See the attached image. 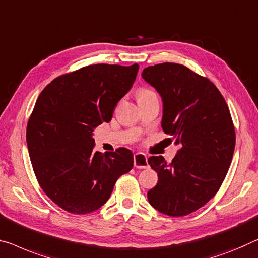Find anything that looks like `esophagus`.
<instances>
[{
	"label": "esophagus",
	"instance_id": "obj_1",
	"mask_svg": "<svg viewBox=\"0 0 258 258\" xmlns=\"http://www.w3.org/2000/svg\"><path fill=\"white\" fill-rule=\"evenodd\" d=\"M134 166L136 168H146L149 166L148 164V157L146 154L138 152L134 156Z\"/></svg>",
	"mask_w": 258,
	"mask_h": 258
}]
</instances>
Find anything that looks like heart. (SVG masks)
<instances>
[{
    "instance_id": "1",
    "label": "heart",
    "mask_w": 258,
    "mask_h": 258,
    "mask_svg": "<svg viewBox=\"0 0 258 258\" xmlns=\"http://www.w3.org/2000/svg\"><path fill=\"white\" fill-rule=\"evenodd\" d=\"M151 94H154L152 91H150V90H141L140 92H138V98L145 97V96H151Z\"/></svg>"
}]
</instances>
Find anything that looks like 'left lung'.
<instances>
[{
    "label": "left lung",
    "instance_id": "1",
    "mask_svg": "<svg viewBox=\"0 0 258 258\" xmlns=\"http://www.w3.org/2000/svg\"><path fill=\"white\" fill-rule=\"evenodd\" d=\"M142 77L162 99L165 134L181 145L170 164L161 156L148 159L158 174L148 200L164 215L187 216L216 195L228 172L235 148L231 113L216 85L187 67L160 63Z\"/></svg>",
    "mask_w": 258,
    "mask_h": 258
}]
</instances>
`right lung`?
Instances as JSON below:
<instances>
[{
  "label": "right lung",
  "mask_w": 258,
  "mask_h": 258,
  "mask_svg": "<svg viewBox=\"0 0 258 258\" xmlns=\"http://www.w3.org/2000/svg\"><path fill=\"white\" fill-rule=\"evenodd\" d=\"M140 66L93 64L51 81L35 102L26 129L30 159L41 189L70 213L101 208L118 177L134 166L133 152L94 150L93 130L112 120Z\"/></svg>",
  "instance_id": "right-lung-1"
}]
</instances>
